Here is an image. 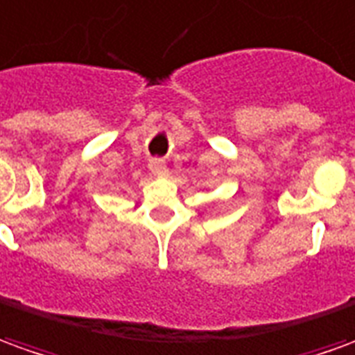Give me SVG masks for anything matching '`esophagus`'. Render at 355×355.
<instances>
[{
	"mask_svg": "<svg viewBox=\"0 0 355 355\" xmlns=\"http://www.w3.org/2000/svg\"><path fill=\"white\" fill-rule=\"evenodd\" d=\"M148 168H150V172H153V175H156V178H162V175L168 173V168H166V164H164L162 160H150Z\"/></svg>",
	"mask_w": 355,
	"mask_h": 355,
	"instance_id": "esophagus-1",
	"label": "esophagus"
}]
</instances>
